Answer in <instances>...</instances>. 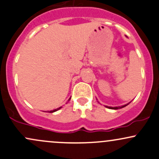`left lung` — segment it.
<instances>
[{"label": "left lung", "mask_w": 159, "mask_h": 159, "mask_svg": "<svg viewBox=\"0 0 159 159\" xmlns=\"http://www.w3.org/2000/svg\"><path fill=\"white\" fill-rule=\"evenodd\" d=\"M98 103H99V102H98ZM129 103H130V102H129V103H126V104L123 105V106H121V107H108V106H105V107L109 108V109H111V110H118V109H121V108H123V107H126V106H127Z\"/></svg>", "instance_id": "left-lung-1"}]
</instances>
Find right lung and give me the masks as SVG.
Returning a JSON list of instances; mask_svg holds the SVG:
<instances>
[{
  "mask_svg": "<svg viewBox=\"0 0 159 159\" xmlns=\"http://www.w3.org/2000/svg\"><path fill=\"white\" fill-rule=\"evenodd\" d=\"M70 100H71V98H69V100H68V101H70ZM61 107H60L57 108V109H55V110H50V111H49V113H54V112L57 111V110H60V109H61Z\"/></svg>",
  "mask_w": 159,
  "mask_h": 159,
  "instance_id": "right-lung-1",
  "label": "right lung"
}]
</instances>
